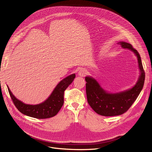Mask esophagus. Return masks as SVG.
Returning a JSON list of instances; mask_svg holds the SVG:
<instances>
[{
	"label": "esophagus",
	"mask_w": 152,
	"mask_h": 152,
	"mask_svg": "<svg viewBox=\"0 0 152 152\" xmlns=\"http://www.w3.org/2000/svg\"><path fill=\"white\" fill-rule=\"evenodd\" d=\"M87 74V71L86 69H84V68H81L78 71V75L80 76L81 77H84Z\"/></svg>",
	"instance_id": "34e87169"
}]
</instances>
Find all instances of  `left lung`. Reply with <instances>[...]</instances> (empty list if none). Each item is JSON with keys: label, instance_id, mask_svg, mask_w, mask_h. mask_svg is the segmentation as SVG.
Returning <instances> with one entry per match:
<instances>
[{"label": "left lung", "instance_id": "8db88e82", "mask_svg": "<svg viewBox=\"0 0 152 152\" xmlns=\"http://www.w3.org/2000/svg\"><path fill=\"white\" fill-rule=\"evenodd\" d=\"M118 44L134 53L138 60L140 75L137 82L131 89L114 94L105 91L93 77H85L87 102L94 111L102 116H118L126 112L137 99L144 84L145 71L139 52L129 43L119 42Z\"/></svg>", "mask_w": 152, "mask_h": 152}]
</instances>
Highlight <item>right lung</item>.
Listing matches in <instances>:
<instances>
[{
  "label": "right lung",
  "mask_w": 152,
  "mask_h": 152,
  "mask_svg": "<svg viewBox=\"0 0 152 152\" xmlns=\"http://www.w3.org/2000/svg\"><path fill=\"white\" fill-rule=\"evenodd\" d=\"M75 74L71 75L61 80L44 102L37 105H28L16 98L7 86L10 96L15 106L20 112L26 116L37 119L49 118L58 113L64 103V92L75 78Z\"/></svg>",
  "instance_id": "right-lung-1"
}]
</instances>
